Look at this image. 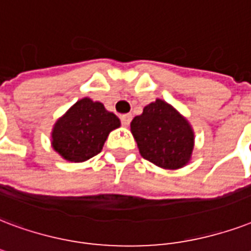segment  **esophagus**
Segmentation results:
<instances>
[{"label": "esophagus", "mask_w": 251, "mask_h": 251, "mask_svg": "<svg viewBox=\"0 0 251 251\" xmlns=\"http://www.w3.org/2000/svg\"><path fill=\"white\" fill-rule=\"evenodd\" d=\"M131 122V114H122L121 116V124L124 126H129Z\"/></svg>", "instance_id": "1"}]
</instances>
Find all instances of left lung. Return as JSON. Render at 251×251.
I'll list each match as a JSON object with an SVG mask.
<instances>
[{
	"mask_svg": "<svg viewBox=\"0 0 251 251\" xmlns=\"http://www.w3.org/2000/svg\"><path fill=\"white\" fill-rule=\"evenodd\" d=\"M141 155L159 167L176 170L188 163L194 131L188 122L162 100L145 106L130 124Z\"/></svg>",
	"mask_w": 251,
	"mask_h": 251,
	"instance_id": "left-lung-1",
	"label": "left lung"
}]
</instances>
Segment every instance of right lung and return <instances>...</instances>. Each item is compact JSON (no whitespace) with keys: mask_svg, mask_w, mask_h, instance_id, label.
Segmentation results:
<instances>
[{"mask_svg":"<svg viewBox=\"0 0 251 251\" xmlns=\"http://www.w3.org/2000/svg\"><path fill=\"white\" fill-rule=\"evenodd\" d=\"M120 126L116 114L91 99L77 101L55 124L52 147L70 162H84L97 155L112 130Z\"/></svg>","mask_w":251,"mask_h":251,"instance_id":"right-lung-1","label":"right lung"}]
</instances>
